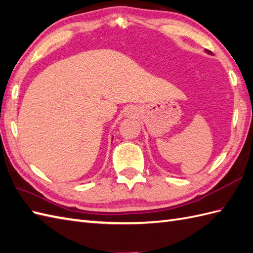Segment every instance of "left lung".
<instances>
[{"label": "left lung", "instance_id": "obj_1", "mask_svg": "<svg viewBox=\"0 0 253 253\" xmlns=\"http://www.w3.org/2000/svg\"><path fill=\"white\" fill-rule=\"evenodd\" d=\"M206 52H207V53H209V54H211V51H209V50H206Z\"/></svg>", "mask_w": 253, "mask_h": 253}]
</instances>
